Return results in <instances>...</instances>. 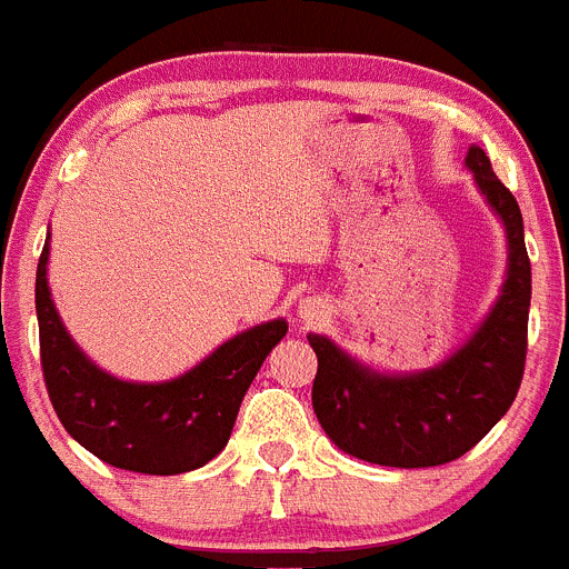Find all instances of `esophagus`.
<instances>
[{
  "instance_id": "esophagus-1",
  "label": "esophagus",
  "mask_w": 569,
  "mask_h": 569,
  "mask_svg": "<svg viewBox=\"0 0 569 569\" xmlns=\"http://www.w3.org/2000/svg\"><path fill=\"white\" fill-rule=\"evenodd\" d=\"M299 316H301V321H305V323H318L323 316H327V312H323L321 301H305V305H301V310H299Z\"/></svg>"
}]
</instances>
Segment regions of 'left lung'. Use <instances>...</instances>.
<instances>
[{"mask_svg": "<svg viewBox=\"0 0 569 569\" xmlns=\"http://www.w3.org/2000/svg\"><path fill=\"white\" fill-rule=\"evenodd\" d=\"M467 167L500 214L508 234V279L483 327L447 362L410 377H382L321 335H307L318 355L312 408L340 450L380 467H441L469 452L517 399L528 355L531 259L522 212L489 156L469 148Z\"/></svg>", "mask_w": 569, "mask_h": 569, "instance_id": "8db88e82", "label": "left lung"}]
</instances>
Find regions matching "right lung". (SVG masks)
I'll use <instances>...</instances> for the list:
<instances>
[{
  "instance_id": "right-lung-1",
  "label": "right lung",
  "mask_w": 569,
  "mask_h": 569,
  "mask_svg": "<svg viewBox=\"0 0 569 569\" xmlns=\"http://www.w3.org/2000/svg\"><path fill=\"white\" fill-rule=\"evenodd\" d=\"M50 242L38 257L36 312L47 393L69 436L91 456L142 475H181L226 447L242 397L288 323L268 321L237 335L170 382H122L72 343L47 288Z\"/></svg>"
}]
</instances>
